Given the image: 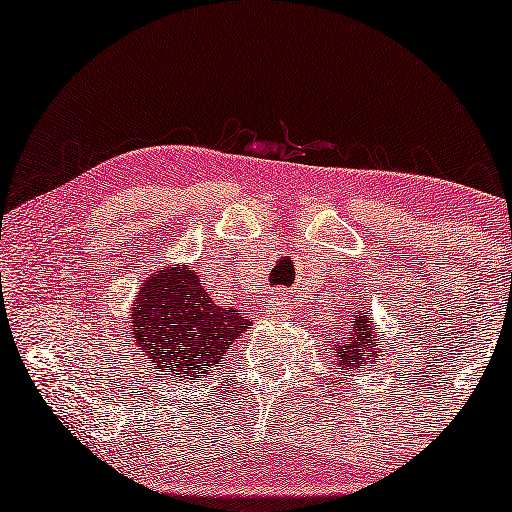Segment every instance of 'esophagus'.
I'll return each instance as SVG.
<instances>
[{
    "label": "esophagus",
    "mask_w": 512,
    "mask_h": 512,
    "mask_svg": "<svg viewBox=\"0 0 512 512\" xmlns=\"http://www.w3.org/2000/svg\"><path fill=\"white\" fill-rule=\"evenodd\" d=\"M284 310H286V293L274 291L272 296L267 298V303H264V313H267V317H272V315L284 313Z\"/></svg>",
    "instance_id": "obj_1"
}]
</instances>
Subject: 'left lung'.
I'll list each match as a JSON object with an SVG mask.
<instances>
[{"label":"left lung","mask_w":512,"mask_h":512,"mask_svg":"<svg viewBox=\"0 0 512 512\" xmlns=\"http://www.w3.org/2000/svg\"><path fill=\"white\" fill-rule=\"evenodd\" d=\"M332 354L337 356V366H342V370H356L368 366V363H380L383 344H380L378 322L370 320V313L363 308L356 310L342 337L332 342Z\"/></svg>","instance_id":"obj_1"}]
</instances>
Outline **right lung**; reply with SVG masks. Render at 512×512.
<instances>
[{
	"instance_id": "add662e5",
	"label": "right lung",
	"mask_w": 512,
	"mask_h": 512,
	"mask_svg": "<svg viewBox=\"0 0 512 512\" xmlns=\"http://www.w3.org/2000/svg\"><path fill=\"white\" fill-rule=\"evenodd\" d=\"M248 320L221 308L190 264H170L146 276L134 296L129 337L149 363L146 375L195 380L221 361Z\"/></svg>"
}]
</instances>
